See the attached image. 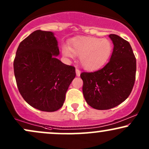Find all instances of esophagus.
I'll use <instances>...</instances> for the list:
<instances>
[{
  "label": "esophagus",
  "instance_id": "obj_1",
  "mask_svg": "<svg viewBox=\"0 0 149 149\" xmlns=\"http://www.w3.org/2000/svg\"><path fill=\"white\" fill-rule=\"evenodd\" d=\"M76 76H80V70L78 69H76Z\"/></svg>",
  "mask_w": 149,
  "mask_h": 149
}]
</instances>
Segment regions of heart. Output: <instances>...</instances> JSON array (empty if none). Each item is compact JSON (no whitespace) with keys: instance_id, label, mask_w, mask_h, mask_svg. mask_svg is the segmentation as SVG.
I'll use <instances>...</instances> for the list:
<instances>
[{"instance_id":"obj_1","label":"heart","mask_w":149,"mask_h":149,"mask_svg":"<svg viewBox=\"0 0 149 149\" xmlns=\"http://www.w3.org/2000/svg\"><path fill=\"white\" fill-rule=\"evenodd\" d=\"M113 48V43L109 39L78 37L71 40L69 46L64 45L62 52L68 57H72L73 54L79 56L81 66L85 69L92 71L102 67L107 62Z\"/></svg>"}]
</instances>
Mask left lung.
<instances>
[{"label":"left lung","instance_id":"1","mask_svg":"<svg viewBox=\"0 0 149 149\" xmlns=\"http://www.w3.org/2000/svg\"><path fill=\"white\" fill-rule=\"evenodd\" d=\"M110 61L95 72H83V93L90 107L107 110L119 105L130 95L136 76V58L130 44L116 34Z\"/></svg>","mask_w":149,"mask_h":149}]
</instances>
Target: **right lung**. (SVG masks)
<instances>
[{
  "instance_id": "add662e5",
  "label": "right lung",
  "mask_w": 149,
  "mask_h": 149,
  "mask_svg": "<svg viewBox=\"0 0 149 149\" xmlns=\"http://www.w3.org/2000/svg\"><path fill=\"white\" fill-rule=\"evenodd\" d=\"M58 42L51 31L37 30L19 45L14 73L19 91L30 106L53 112L62 107L76 76L75 67L56 58Z\"/></svg>"
}]
</instances>
